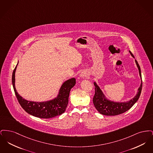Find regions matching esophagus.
I'll return each instance as SVG.
<instances>
[{
	"mask_svg": "<svg viewBox=\"0 0 153 153\" xmlns=\"http://www.w3.org/2000/svg\"><path fill=\"white\" fill-rule=\"evenodd\" d=\"M87 73H86L85 72H84V71L81 72V73L80 74V77H87Z\"/></svg>",
	"mask_w": 153,
	"mask_h": 153,
	"instance_id": "obj_1",
	"label": "esophagus"
}]
</instances>
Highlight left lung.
Listing matches in <instances>:
<instances>
[{
  "instance_id": "8db88e82",
  "label": "left lung",
  "mask_w": 153,
  "mask_h": 153,
  "mask_svg": "<svg viewBox=\"0 0 153 153\" xmlns=\"http://www.w3.org/2000/svg\"><path fill=\"white\" fill-rule=\"evenodd\" d=\"M131 56L134 57L133 54L130 51ZM135 62L139 69V73L140 77L142 79L140 68L139 65L137 61L135 59ZM95 88V94L93 98V102L96 109H97L100 114L107 116H115L117 115L126 112L130 109L133 105L138 101L139 96L141 94L142 88V80L141 81L140 85L138 88V91L137 95L130 101L123 102H112L107 100L104 94H102L100 88L97 86L96 82H94Z\"/></svg>"
}]
</instances>
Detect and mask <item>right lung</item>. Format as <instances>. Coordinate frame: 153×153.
<instances>
[{"instance_id": "right-lung-1", "label": "right lung", "mask_w": 153, "mask_h": 153, "mask_svg": "<svg viewBox=\"0 0 153 153\" xmlns=\"http://www.w3.org/2000/svg\"><path fill=\"white\" fill-rule=\"evenodd\" d=\"M17 65L13 73L12 82L16 97L23 109L34 117L44 119L52 118L63 114L68 104L71 89L76 84V79L72 78L64 82L57 97L52 100L45 102L27 101L18 94L15 87V73Z\"/></svg>"}]
</instances>
